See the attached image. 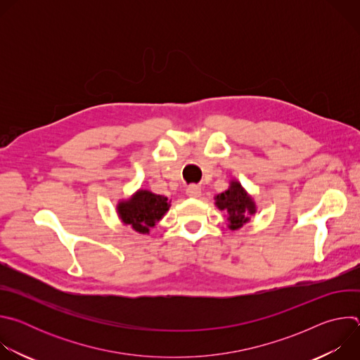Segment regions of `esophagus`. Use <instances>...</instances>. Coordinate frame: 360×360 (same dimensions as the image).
I'll return each instance as SVG.
<instances>
[{
  "mask_svg": "<svg viewBox=\"0 0 360 360\" xmlns=\"http://www.w3.org/2000/svg\"><path fill=\"white\" fill-rule=\"evenodd\" d=\"M186 195L191 196V198H198V196L200 195V186H199V185H195V184L189 185V186L186 188Z\"/></svg>",
  "mask_w": 360,
  "mask_h": 360,
  "instance_id": "esophagus-1",
  "label": "esophagus"
}]
</instances>
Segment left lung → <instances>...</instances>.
Instances as JSON below:
<instances>
[{
  "label": "left lung",
  "mask_w": 360,
  "mask_h": 360,
  "mask_svg": "<svg viewBox=\"0 0 360 360\" xmlns=\"http://www.w3.org/2000/svg\"><path fill=\"white\" fill-rule=\"evenodd\" d=\"M217 207L229 214V228L238 229L249 221L248 215L255 214V203L242 189L240 184L232 182L231 188L215 196Z\"/></svg>",
  "instance_id": "8db88e82"
}]
</instances>
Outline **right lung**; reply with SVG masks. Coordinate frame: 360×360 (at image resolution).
Segmentation results:
<instances>
[{
    "mask_svg": "<svg viewBox=\"0 0 360 360\" xmlns=\"http://www.w3.org/2000/svg\"><path fill=\"white\" fill-rule=\"evenodd\" d=\"M169 210L168 198L155 195L149 191H139L132 199L121 202L118 212L125 225L141 233L149 232V228L155 226L164 214Z\"/></svg>",
    "mask_w": 360,
    "mask_h": 360,
    "instance_id": "add662e5",
    "label": "right lung"
}]
</instances>
